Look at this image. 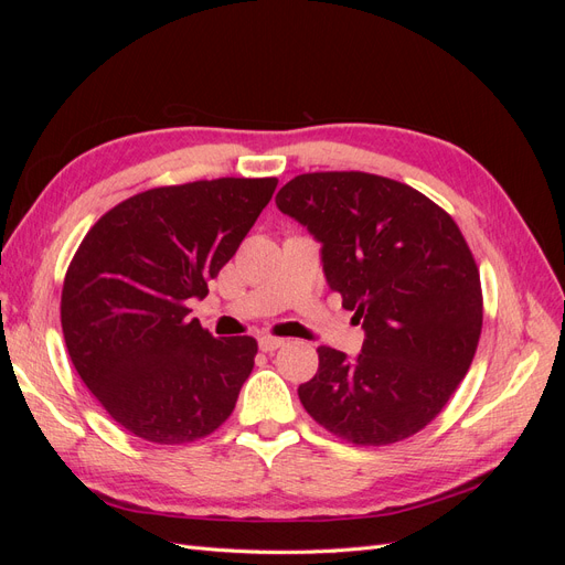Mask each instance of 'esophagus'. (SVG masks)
<instances>
[{
	"instance_id": "obj_1",
	"label": "esophagus",
	"mask_w": 565,
	"mask_h": 565,
	"mask_svg": "<svg viewBox=\"0 0 565 565\" xmlns=\"http://www.w3.org/2000/svg\"><path fill=\"white\" fill-rule=\"evenodd\" d=\"M282 344H285V339H280V337H270V334L259 337V349H262L264 353L276 351V349H280Z\"/></svg>"
}]
</instances>
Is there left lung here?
Listing matches in <instances>:
<instances>
[{"instance_id":"1","label":"left lung","mask_w":565,"mask_h":565,"mask_svg":"<svg viewBox=\"0 0 565 565\" xmlns=\"http://www.w3.org/2000/svg\"><path fill=\"white\" fill-rule=\"evenodd\" d=\"M278 210L322 245V273L363 322L355 358L318 349L299 401L355 446H391L429 424L465 380L483 328L478 266L452 216L415 188L365 172L285 183Z\"/></svg>"}]
</instances>
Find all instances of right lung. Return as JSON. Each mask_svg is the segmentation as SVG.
Wrapping results in <instances>:
<instances>
[{
  "label": "right lung",
  "mask_w": 565,
  "mask_h": 565,
  "mask_svg": "<svg viewBox=\"0 0 565 565\" xmlns=\"http://www.w3.org/2000/svg\"><path fill=\"white\" fill-rule=\"evenodd\" d=\"M278 179L150 188L84 235L65 273L71 361L108 415L160 446L210 436L254 367L256 339H214L188 301L207 297Z\"/></svg>",
  "instance_id": "1"
}]
</instances>
